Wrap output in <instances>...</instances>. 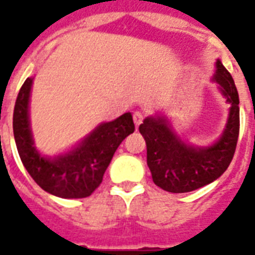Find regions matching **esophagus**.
Masks as SVG:
<instances>
[{
    "label": "esophagus",
    "mask_w": 255,
    "mask_h": 255,
    "mask_svg": "<svg viewBox=\"0 0 255 255\" xmlns=\"http://www.w3.org/2000/svg\"><path fill=\"white\" fill-rule=\"evenodd\" d=\"M143 120H144L143 112H139V111L133 112V122H135L136 127H139L140 124L143 123Z\"/></svg>",
    "instance_id": "obj_1"
}]
</instances>
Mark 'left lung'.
I'll use <instances>...</instances> for the list:
<instances>
[{
  "instance_id": "1",
  "label": "left lung",
  "mask_w": 255,
  "mask_h": 255,
  "mask_svg": "<svg viewBox=\"0 0 255 255\" xmlns=\"http://www.w3.org/2000/svg\"><path fill=\"white\" fill-rule=\"evenodd\" d=\"M213 81L230 103L229 119L221 137L210 147H192L178 137L163 116H149L139 131L147 144V164L156 185L170 193L192 192L221 176L233 160L240 133L237 87L221 61Z\"/></svg>"
}]
</instances>
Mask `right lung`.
I'll list each match as a JSON object with an SVG mask.
<instances>
[{"label": "right lung", "mask_w": 255, "mask_h": 255, "mask_svg": "<svg viewBox=\"0 0 255 255\" xmlns=\"http://www.w3.org/2000/svg\"><path fill=\"white\" fill-rule=\"evenodd\" d=\"M33 79L27 78L18 92L13 114V132L23 167L49 193L62 198L88 197L100 185L103 174L120 143L135 131L129 112L102 123L82 143L57 157H43L34 147L30 129L29 98Z\"/></svg>", "instance_id": "1"}]
</instances>
